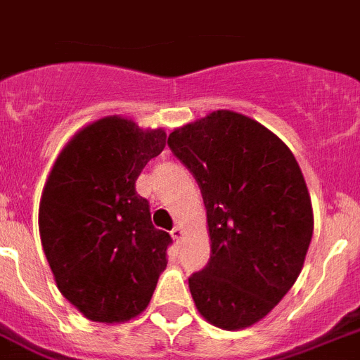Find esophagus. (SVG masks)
<instances>
[{
  "label": "esophagus",
  "mask_w": 360,
  "mask_h": 360,
  "mask_svg": "<svg viewBox=\"0 0 360 360\" xmlns=\"http://www.w3.org/2000/svg\"><path fill=\"white\" fill-rule=\"evenodd\" d=\"M183 236H185L183 229H181V226H174V231H172V238H174L175 241H181L183 240Z\"/></svg>",
  "instance_id": "1"
}]
</instances>
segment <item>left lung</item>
Here are the masks:
<instances>
[{
	"label": "left lung",
	"mask_w": 360,
	"mask_h": 360,
	"mask_svg": "<svg viewBox=\"0 0 360 360\" xmlns=\"http://www.w3.org/2000/svg\"><path fill=\"white\" fill-rule=\"evenodd\" d=\"M174 155L194 174L207 208L210 259L188 278L199 315L236 331L267 316L297 282L313 207L282 139L231 110L175 128Z\"/></svg>",
	"instance_id": "8db88e82"
}]
</instances>
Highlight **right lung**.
I'll return each instance as SVG.
<instances>
[{"instance_id": "add662e5", "label": "right lung", "mask_w": 360, "mask_h": 360, "mask_svg": "<svg viewBox=\"0 0 360 360\" xmlns=\"http://www.w3.org/2000/svg\"><path fill=\"white\" fill-rule=\"evenodd\" d=\"M166 146L162 128L110 115L84 126L56 157L38 212L56 288L86 319L143 313L166 267L170 234L155 229L135 181Z\"/></svg>"}]
</instances>
